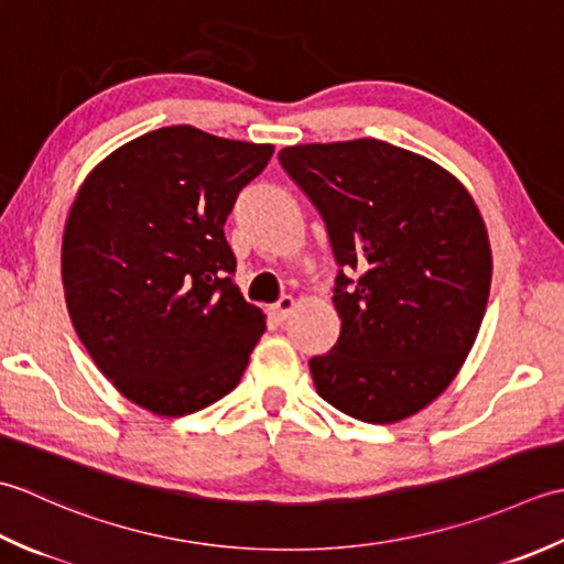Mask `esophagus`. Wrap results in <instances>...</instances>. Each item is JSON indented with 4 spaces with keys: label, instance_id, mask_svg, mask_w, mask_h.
Masks as SVG:
<instances>
[{
    "label": "esophagus",
    "instance_id": "obj_1",
    "mask_svg": "<svg viewBox=\"0 0 564 564\" xmlns=\"http://www.w3.org/2000/svg\"><path fill=\"white\" fill-rule=\"evenodd\" d=\"M294 306H296L294 296H282L280 302L272 306V318L274 321H286V318H290V314L294 312Z\"/></svg>",
    "mask_w": 564,
    "mask_h": 564
}]
</instances>
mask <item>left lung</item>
I'll return each instance as SVG.
<instances>
[{
    "label": "left lung",
    "instance_id": "1",
    "mask_svg": "<svg viewBox=\"0 0 564 564\" xmlns=\"http://www.w3.org/2000/svg\"><path fill=\"white\" fill-rule=\"evenodd\" d=\"M340 265L338 343L312 358L321 399L365 423L438 399L485 318L491 246L473 194L431 158L377 138L286 145Z\"/></svg>",
    "mask_w": 564,
    "mask_h": 564
}]
</instances>
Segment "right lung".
Returning a JSON list of instances; mask_svg holds the SVG:
<instances>
[{
  "label": "right lung",
  "mask_w": 564,
  "mask_h": 564,
  "mask_svg": "<svg viewBox=\"0 0 564 564\" xmlns=\"http://www.w3.org/2000/svg\"><path fill=\"white\" fill-rule=\"evenodd\" d=\"M272 153L165 126L99 160L67 212V314L99 372L155 416L234 392L265 333L262 308L231 280L224 224Z\"/></svg>",
  "instance_id": "obj_1"
}]
</instances>
